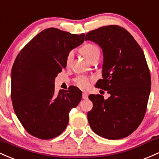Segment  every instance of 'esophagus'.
<instances>
[{"mask_svg":"<svg viewBox=\"0 0 159 159\" xmlns=\"http://www.w3.org/2000/svg\"><path fill=\"white\" fill-rule=\"evenodd\" d=\"M88 93H86V92H83V99H88Z\"/></svg>","mask_w":159,"mask_h":159,"instance_id":"34e87169","label":"esophagus"}]
</instances>
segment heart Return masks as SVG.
<instances>
[{
    "instance_id": "1",
    "label": "heart",
    "mask_w": 159,
    "mask_h": 159,
    "mask_svg": "<svg viewBox=\"0 0 159 159\" xmlns=\"http://www.w3.org/2000/svg\"><path fill=\"white\" fill-rule=\"evenodd\" d=\"M81 52L89 61L92 58H95V57H99L100 54H101V51H100L98 46L92 43H86L85 45L83 46L81 48ZM73 58H74V52H69L67 56V58H66V63L69 65L71 62V61H72ZM76 83L80 87L84 89L88 88L89 85V80L85 78V76H78L76 79Z\"/></svg>"
}]
</instances>
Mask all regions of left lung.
Listing matches in <instances>:
<instances>
[{"label":"left lung","instance_id":"left-lung-1","mask_svg":"<svg viewBox=\"0 0 159 159\" xmlns=\"http://www.w3.org/2000/svg\"><path fill=\"white\" fill-rule=\"evenodd\" d=\"M85 40L102 49V77L95 86L110 94H90L93 108L87 117L92 131L109 140L133 133L143 119L151 90V76L145 56L132 35L118 25L89 32Z\"/></svg>","mask_w":159,"mask_h":159}]
</instances>
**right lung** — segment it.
<instances>
[{
    "label": "right lung",
    "instance_id": "1",
    "mask_svg": "<svg viewBox=\"0 0 159 159\" xmlns=\"http://www.w3.org/2000/svg\"><path fill=\"white\" fill-rule=\"evenodd\" d=\"M85 34H74L46 28L19 53L11 71V99L14 111L25 129L42 140L63 132L69 112L82 99L77 87L55 94V79L67 65L69 52L81 45Z\"/></svg>",
    "mask_w": 159,
    "mask_h": 159
}]
</instances>
